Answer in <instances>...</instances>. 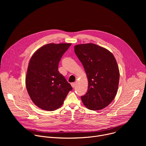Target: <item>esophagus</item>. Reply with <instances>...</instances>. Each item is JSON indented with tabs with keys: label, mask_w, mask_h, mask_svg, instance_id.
I'll return each mask as SVG.
<instances>
[{
	"label": "esophagus",
	"mask_w": 146,
	"mask_h": 146,
	"mask_svg": "<svg viewBox=\"0 0 146 146\" xmlns=\"http://www.w3.org/2000/svg\"><path fill=\"white\" fill-rule=\"evenodd\" d=\"M71 86H72V87L73 88H74L76 87V84L75 82H73V83H72V84H71Z\"/></svg>",
	"instance_id": "esophagus-1"
}]
</instances>
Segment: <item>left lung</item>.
Returning a JSON list of instances; mask_svg holds the SVG:
<instances>
[{"mask_svg": "<svg viewBox=\"0 0 146 146\" xmlns=\"http://www.w3.org/2000/svg\"><path fill=\"white\" fill-rule=\"evenodd\" d=\"M74 52L82 63L88 80V89L81 100L90 110L107 107L118 90L119 72L117 61L107 49L93 43L74 46Z\"/></svg>", "mask_w": 146, "mask_h": 146, "instance_id": "8db88e82", "label": "left lung"}]
</instances>
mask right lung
<instances>
[{"label": "right lung", "instance_id": "1", "mask_svg": "<svg viewBox=\"0 0 146 146\" xmlns=\"http://www.w3.org/2000/svg\"><path fill=\"white\" fill-rule=\"evenodd\" d=\"M71 43H50L38 49L31 57L26 77V87L32 102L39 108L53 111L60 108L72 90L58 65Z\"/></svg>", "mask_w": 146, "mask_h": 146}]
</instances>
